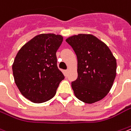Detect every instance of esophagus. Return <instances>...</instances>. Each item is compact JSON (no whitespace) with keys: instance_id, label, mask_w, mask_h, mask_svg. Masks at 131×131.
<instances>
[{"instance_id":"34e87169","label":"esophagus","mask_w":131,"mask_h":131,"mask_svg":"<svg viewBox=\"0 0 131 131\" xmlns=\"http://www.w3.org/2000/svg\"><path fill=\"white\" fill-rule=\"evenodd\" d=\"M68 72H69V69H67V70L64 71V74H65V76H67Z\"/></svg>"}]
</instances>
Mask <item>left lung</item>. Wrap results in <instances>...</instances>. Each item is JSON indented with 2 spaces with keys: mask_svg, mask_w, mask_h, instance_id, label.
Listing matches in <instances>:
<instances>
[{
  "mask_svg": "<svg viewBox=\"0 0 131 131\" xmlns=\"http://www.w3.org/2000/svg\"><path fill=\"white\" fill-rule=\"evenodd\" d=\"M78 60V77L71 83L74 95L88 104L106 96L116 77V61L107 45L92 35L69 37Z\"/></svg>",
  "mask_w": 131,
  "mask_h": 131,
  "instance_id": "1",
  "label": "left lung"
}]
</instances>
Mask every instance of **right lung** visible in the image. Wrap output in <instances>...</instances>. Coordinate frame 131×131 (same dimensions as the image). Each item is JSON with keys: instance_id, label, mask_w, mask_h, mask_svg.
Wrapping results in <instances>:
<instances>
[{"instance_id": "obj_1", "label": "right lung", "mask_w": 131, "mask_h": 131, "mask_svg": "<svg viewBox=\"0 0 131 131\" xmlns=\"http://www.w3.org/2000/svg\"><path fill=\"white\" fill-rule=\"evenodd\" d=\"M61 35L41 34L20 49L13 64L15 82L23 96L35 103L51 99L64 79L58 69L56 52Z\"/></svg>"}]
</instances>
